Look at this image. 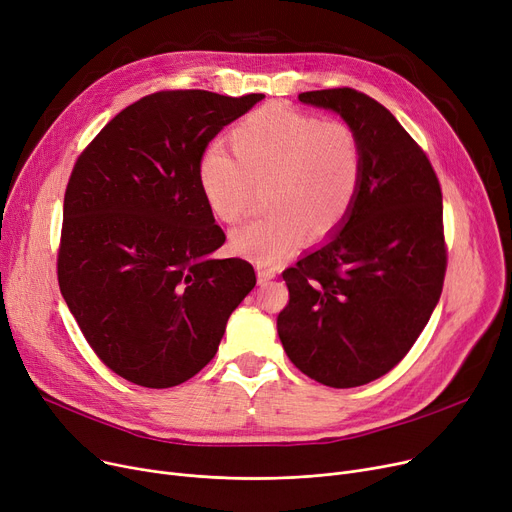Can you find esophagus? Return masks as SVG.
<instances>
[{
    "mask_svg": "<svg viewBox=\"0 0 512 512\" xmlns=\"http://www.w3.org/2000/svg\"><path fill=\"white\" fill-rule=\"evenodd\" d=\"M276 278V270H272V267H265V265H257V280L259 284H267L270 280Z\"/></svg>",
    "mask_w": 512,
    "mask_h": 512,
    "instance_id": "esophagus-1",
    "label": "esophagus"
}]
</instances>
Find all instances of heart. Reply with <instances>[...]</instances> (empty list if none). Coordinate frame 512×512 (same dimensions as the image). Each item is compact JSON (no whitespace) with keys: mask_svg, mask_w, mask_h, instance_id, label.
I'll list each match as a JSON object with an SVG mask.
<instances>
[{"mask_svg":"<svg viewBox=\"0 0 512 512\" xmlns=\"http://www.w3.org/2000/svg\"><path fill=\"white\" fill-rule=\"evenodd\" d=\"M232 149L213 145L199 164V184L222 222L245 218L257 186L272 209L232 234V247L270 265L288 255L303 230L330 234L351 211L361 176L363 145L344 120H319L290 107H263L230 134Z\"/></svg>","mask_w":512,"mask_h":512,"instance_id":"heart-1","label":"heart"}]
</instances>
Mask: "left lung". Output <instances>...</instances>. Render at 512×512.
<instances>
[{
	"label": "left lung",
	"instance_id": "left-lung-1",
	"mask_svg": "<svg viewBox=\"0 0 512 512\" xmlns=\"http://www.w3.org/2000/svg\"><path fill=\"white\" fill-rule=\"evenodd\" d=\"M351 124L363 145L355 203L326 245L282 274L278 336L311 380L355 388L396 367L444 286L442 188L425 151L382 103L355 89L301 93Z\"/></svg>",
	"mask_w": 512,
	"mask_h": 512
}]
</instances>
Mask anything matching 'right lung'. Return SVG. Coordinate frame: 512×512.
I'll use <instances>...</instances> for the list:
<instances>
[{"label":"right lung","instance_id":"obj_1","mask_svg":"<svg viewBox=\"0 0 512 512\" xmlns=\"http://www.w3.org/2000/svg\"><path fill=\"white\" fill-rule=\"evenodd\" d=\"M265 95L159 91L107 122L64 197L58 282L95 355L145 388L191 380L257 278L211 259L226 234L199 184L209 141Z\"/></svg>","mask_w":512,"mask_h":512}]
</instances>
